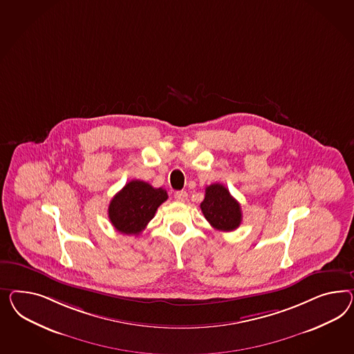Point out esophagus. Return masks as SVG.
<instances>
[{
    "mask_svg": "<svg viewBox=\"0 0 354 354\" xmlns=\"http://www.w3.org/2000/svg\"><path fill=\"white\" fill-rule=\"evenodd\" d=\"M174 198H175V201L185 202L187 201V198H188V194H187V192L184 191L175 192Z\"/></svg>",
    "mask_w": 354,
    "mask_h": 354,
    "instance_id": "esophagus-1",
    "label": "esophagus"
}]
</instances>
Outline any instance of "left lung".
<instances>
[{"instance_id":"left-lung-1","label":"left lung","mask_w":354,"mask_h":354,"mask_svg":"<svg viewBox=\"0 0 354 354\" xmlns=\"http://www.w3.org/2000/svg\"><path fill=\"white\" fill-rule=\"evenodd\" d=\"M205 200L201 202V210L206 220L215 230L230 232L237 230L242 221V212L239 202L230 191L219 183L206 188Z\"/></svg>"}]
</instances>
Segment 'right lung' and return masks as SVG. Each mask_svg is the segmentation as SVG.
I'll return each instance as SVG.
<instances>
[{
  "instance_id": "right-lung-1",
  "label": "right lung",
  "mask_w": 354,
  "mask_h": 354,
  "mask_svg": "<svg viewBox=\"0 0 354 354\" xmlns=\"http://www.w3.org/2000/svg\"><path fill=\"white\" fill-rule=\"evenodd\" d=\"M166 200L167 192L162 188H153L142 180H131L112 198L108 216L118 232L138 236Z\"/></svg>"
}]
</instances>
